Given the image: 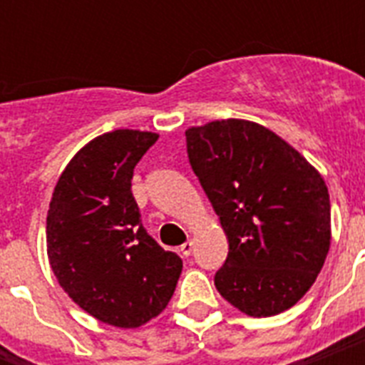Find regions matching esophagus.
<instances>
[{
  "mask_svg": "<svg viewBox=\"0 0 365 365\" xmlns=\"http://www.w3.org/2000/svg\"><path fill=\"white\" fill-rule=\"evenodd\" d=\"M180 252H182L183 257H189V255L193 254V240H187L185 244H182V246H180Z\"/></svg>",
  "mask_w": 365,
  "mask_h": 365,
  "instance_id": "1",
  "label": "esophagus"
}]
</instances>
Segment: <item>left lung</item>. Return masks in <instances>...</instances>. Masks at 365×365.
Instances as JSON below:
<instances>
[{"label":"left lung","instance_id":"obj_1","mask_svg":"<svg viewBox=\"0 0 365 365\" xmlns=\"http://www.w3.org/2000/svg\"><path fill=\"white\" fill-rule=\"evenodd\" d=\"M191 168L227 235L214 284L248 317H274L309 292L331 240L329 193L309 160L244 119L185 130Z\"/></svg>","mask_w":365,"mask_h":365}]
</instances>
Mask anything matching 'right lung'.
<instances>
[{
	"instance_id": "obj_1",
	"label": "right lung",
	"mask_w": 365,
	"mask_h": 365,
	"mask_svg": "<svg viewBox=\"0 0 365 365\" xmlns=\"http://www.w3.org/2000/svg\"><path fill=\"white\" fill-rule=\"evenodd\" d=\"M159 134L119 130L94 138L56 182L47 254L64 292L96 320L140 328L176 289L182 259L149 237L132 197L134 166Z\"/></svg>"
}]
</instances>
